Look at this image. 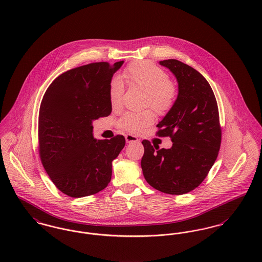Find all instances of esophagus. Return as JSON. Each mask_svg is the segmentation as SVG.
<instances>
[{
	"label": "esophagus",
	"instance_id": "obj_1",
	"mask_svg": "<svg viewBox=\"0 0 262 262\" xmlns=\"http://www.w3.org/2000/svg\"><path fill=\"white\" fill-rule=\"evenodd\" d=\"M125 141H126L127 143L137 142V141H139V139H138L137 137L133 136V135H126V136H125Z\"/></svg>",
	"mask_w": 262,
	"mask_h": 262
}]
</instances>
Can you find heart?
I'll return each instance as SVG.
<instances>
[{"label": "heart", "mask_w": 262, "mask_h": 262, "mask_svg": "<svg viewBox=\"0 0 262 262\" xmlns=\"http://www.w3.org/2000/svg\"><path fill=\"white\" fill-rule=\"evenodd\" d=\"M124 81L147 94L148 103L158 113H165L172 108L176 99V88L161 68L148 61L132 64L123 72ZM123 86L120 79H114L110 85L108 97L113 108L121 105ZM154 121L150 110L127 112L120 121L121 126L129 133L137 134Z\"/></svg>", "instance_id": "b5f03b06"}]
</instances>
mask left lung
Wrapping results in <instances>:
<instances>
[{"label":"left lung","mask_w":262,"mask_h":262,"mask_svg":"<svg viewBox=\"0 0 262 262\" xmlns=\"http://www.w3.org/2000/svg\"><path fill=\"white\" fill-rule=\"evenodd\" d=\"M178 83L172 108L158 123V137H170L169 149L144 139L141 169L154 189L172 195L186 194L204 181L215 163L222 130L215 95L196 69L176 59L159 61Z\"/></svg>","instance_id":"8db88e82"}]
</instances>
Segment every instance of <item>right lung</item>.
Here are the masks:
<instances>
[{"label": "right lung", "instance_id": "right-lung-1", "mask_svg": "<svg viewBox=\"0 0 262 262\" xmlns=\"http://www.w3.org/2000/svg\"><path fill=\"white\" fill-rule=\"evenodd\" d=\"M123 64L97 62L68 70L42 98L38 117L41 163L51 181L69 197L96 194L111 181L112 162L125 139H94L92 123L111 114L110 85Z\"/></svg>", "mask_w": 262, "mask_h": 262}]
</instances>
